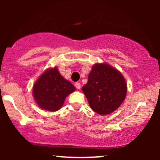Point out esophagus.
<instances>
[{
  "label": "esophagus",
  "mask_w": 160,
  "mask_h": 160,
  "mask_svg": "<svg viewBox=\"0 0 160 160\" xmlns=\"http://www.w3.org/2000/svg\"><path fill=\"white\" fill-rule=\"evenodd\" d=\"M80 86H80V82H76V83H75V87H76L78 89H80Z\"/></svg>",
  "instance_id": "1"
}]
</instances>
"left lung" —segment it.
<instances>
[{
    "instance_id": "left-lung-1",
    "label": "left lung",
    "mask_w": 160,
    "mask_h": 160,
    "mask_svg": "<svg viewBox=\"0 0 160 160\" xmlns=\"http://www.w3.org/2000/svg\"><path fill=\"white\" fill-rule=\"evenodd\" d=\"M92 111L107 115L123 102L127 92L126 80L118 70L106 63L92 68L88 82L82 87Z\"/></svg>"
}]
</instances>
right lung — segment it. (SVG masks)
<instances>
[{"label": "right lung", "mask_w": 160, "mask_h": 160, "mask_svg": "<svg viewBox=\"0 0 160 160\" xmlns=\"http://www.w3.org/2000/svg\"><path fill=\"white\" fill-rule=\"evenodd\" d=\"M75 91V87L62 76L56 67L49 68L34 82L33 95L42 109L56 111L63 105L68 95Z\"/></svg>", "instance_id": "add662e5"}]
</instances>
